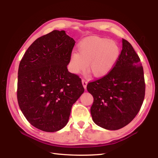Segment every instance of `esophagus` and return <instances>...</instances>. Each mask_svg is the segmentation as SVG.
I'll return each instance as SVG.
<instances>
[{
    "label": "esophagus",
    "instance_id": "1",
    "mask_svg": "<svg viewBox=\"0 0 158 158\" xmlns=\"http://www.w3.org/2000/svg\"><path fill=\"white\" fill-rule=\"evenodd\" d=\"M81 82H82V84H83V88H84V89H86L87 85H88V82H87L85 79H82Z\"/></svg>",
    "mask_w": 158,
    "mask_h": 158
}]
</instances>
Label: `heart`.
I'll return each mask as SVG.
<instances>
[{
  "label": "heart",
  "mask_w": 158,
  "mask_h": 158,
  "mask_svg": "<svg viewBox=\"0 0 158 158\" xmlns=\"http://www.w3.org/2000/svg\"><path fill=\"white\" fill-rule=\"evenodd\" d=\"M78 52L71 53L69 69L73 73L88 72L96 78L108 75L115 66L120 55L117 43L106 38L89 36L78 44Z\"/></svg>",
  "instance_id": "b5f03b06"
}]
</instances>
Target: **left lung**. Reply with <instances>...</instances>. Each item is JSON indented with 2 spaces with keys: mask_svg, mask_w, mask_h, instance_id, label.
I'll list each match as a JSON object with an SVG mask.
<instances>
[{
  "mask_svg": "<svg viewBox=\"0 0 158 158\" xmlns=\"http://www.w3.org/2000/svg\"><path fill=\"white\" fill-rule=\"evenodd\" d=\"M94 97L92 119L96 125L116 130L127 125L140 109L145 93L142 64L130 43L122 39V50L108 75L89 83Z\"/></svg>",
  "mask_w": 158,
  "mask_h": 158,
  "instance_id": "8db88e82",
  "label": "left lung"
}]
</instances>
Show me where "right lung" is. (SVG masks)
Instances as JSON below:
<instances>
[{
	"mask_svg": "<svg viewBox=\"0 0 158 158\" xmlns=\"http://www.w3.org/2000/svg\"><path fill=\"white\" fill-rule=\"evenodd\" d=\"M75 43L64 31H53L35 40L20 61L18 105L28 122L45 132L63 128L84 92L81 79L67 69Z\"/></svg>",
	"mask_w": 158,
	"mask_h": 158,
	"instance_id": "1",
	"label": "right lung"
}]
</instances>
